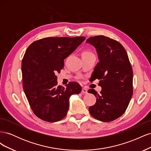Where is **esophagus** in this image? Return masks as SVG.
Masks as SVG:
<instances>
[{"label": "esophagus", "mask_w": 151, "mask_h": 151, "mask_svg": "<svg viewBox=\"0 0 151 151\" xmlns=\"http://www.w3.org/2000/svg\"><path fill=\"white\" fill-rule=\"evenodd\" d=\"M82 93H83V94H87V93H88V89H87L86 88H83V89H82Z\"/></svg>", "instance_id": "34e87169"}]
</instances>
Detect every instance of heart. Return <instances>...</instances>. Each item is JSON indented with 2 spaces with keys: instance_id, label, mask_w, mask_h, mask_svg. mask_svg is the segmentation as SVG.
<instances>
[{
  "instance_id": "heart-1",
  "label": "heart",
  "mask_w": 151,
  "mask_h": 151,
  "mask_svg": "<svg viewBox=\"0 0 151 151\" xmlns=\"http://www.w3.org/2000/svg\"><path fill=\"white\" fill-rule=\"evenodd\" d=\"M83 55H94L92 52H89V51H85L83 52Z\"/></svg>"
}]
</instances>
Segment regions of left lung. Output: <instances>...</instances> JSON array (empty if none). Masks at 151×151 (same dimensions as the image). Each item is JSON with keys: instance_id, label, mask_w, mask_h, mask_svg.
Wrapping results in <instances>:
<instances>
[{"instance_id": "left-lung-1", "label": "left lung", "mask_w": 151, "mask_h": 151, "mask_svg": "<svg viewBox=\"0 0 151 151\" xmlns=\"http://www.w3.org/2000/svg\"><path fill=\"white\" fill-rule=\"evenodd\" d=\"M87 43L96 50L99 62L91 77L99 79V94L93 89L88 93L96 97V103L89 108L94 118L109 122L125 113L133 94V70L125 49L117 41L103 35L90 37Z\"/></svg>"}]
</instances>
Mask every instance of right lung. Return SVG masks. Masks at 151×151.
Returning a JSON list of instances; mask_svg holds the SVG:
<instances>
[{"label": "right lung", "instance_id": "add662e5", "mask_svg": "<svg viewBox=\"0 0 151 151\" xmlns=\"http://www.w3.org/2000/svg\"><path fill=\"white\" fill-rule=\"evenodd\" d=\"M85 39L48 37L35 41L27 48L21 64L23 89L31 109L40 119L48 122L63 119L70 96L81 92V86L76 82L66 88L57 86L55 74L60 72L64 59Z\"/></svg>", "mask_w": 151, "mask_h": 151}]
</instances>
